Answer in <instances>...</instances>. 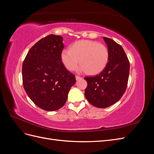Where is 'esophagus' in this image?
Listing matches in <instances>:
<instances>
[{"mask_svg": "<svg viewBox=\"0 0 154 154\" xmlns=\"http://www.w3.org/2000/svg\"><path fill=\"white\" fill-rule=\"evenodd\" d=\"M76 80H80V79H82V77H80V76H76Z\"/></svg>", "mask_w": 154, "mask_h": 154, "instance_id": "34e87169", "label": "esophagus"}]
</instances>
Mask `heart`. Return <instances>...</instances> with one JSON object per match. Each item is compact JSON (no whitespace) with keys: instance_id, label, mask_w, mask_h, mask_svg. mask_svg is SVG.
Masks as SVG:
<instances>
[{"instance_id":"heart-1","label":"heart","mask_w":154,"mask_h":154,"mask_svg":"<svg viewBox=\"0 0 154 154\" xmlns=\"http://www.w3.org/2000/svg\"><path fill=\"white\" fill-rule=\"evenodd\" d=\"M109 58V50L105 45L88 40L76 42L71 49H64L61 53L62 62L69 71L75 69L80 62V71L92 75L103 71Z\"/></svg>"}]
</instances>
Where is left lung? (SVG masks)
Returning <instances> with one entry per match:
<instances>
[{
	"mask_svg": "<svg viewBox=\"0 0 154 154\" xmlns=\"http://www.w3.org/2000/svg\"><path fill=\"white\" fill-rule=\"evenodd\" d=\"M103 40L109 50V62L97 75L85 78L86 99L93 106L102 109L121 99L127 88L130 71V63L122 45L106 37Z\"/></svg>",
	"mask_w": 154,
	"mask_h": 154,
	"instance_id": "8db88e82",
	"label": "left lung"
}]
</instances>
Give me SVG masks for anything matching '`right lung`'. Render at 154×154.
Listing matches in <instances>:
<instances>
[{
	"mask_svg": "<svg viewBox=\"0 0 154 154\" xmlns=\"http://www.w3.org/2000/svg\"><path fill=\"white\" fill-rule=\"evenodd\" d=\"M63 37L50 35L27 53L22 64L23 85L27 96L40 109L54 111L64 105L76 82L61 60Z\"/></svg>",
	"mask_w": 154,
	"mask_h": 154,
	"instance_id": "add662e5",
	"label": "right lung"
}]
</instances>
